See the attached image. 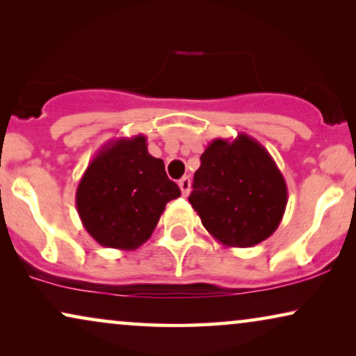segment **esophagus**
Returning <instances> with one entry per match:
<instances>
[{"mask_svg":"<svg viewBox=\"0 0 356 356\" xmlns=\"http://www.w3.org/2000/svg\"><path fill=\"white\" fill-rule=\"evenodd\" d=\"M178 184H179V189H181L183 196H188L189 191H191V179H189L188 177H184L179 179Z\"/></svg>","mask_w":356,"mask_h":356,"instance_id":"1","label":"esophagus"}]
</instances>
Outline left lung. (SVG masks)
<instances>
[{
  "label": "left lung",
  "mask_w": 356,
  "mask_h": 356,
  "mask_svg": "<svg viewBox=\"0 0 356 356\" xmlns=\"http://www.w3.org/2000/svg\"><path fill=\"white\" fill-rule=\"evenodd\" d=\"M286 183L264 145L240 133L213 139L194 173L189 202L206 230L227 248H251L269 238L285 213Z\"/></svg>",
  "instance_id": "left-lung-1"
}]
</instances>
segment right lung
<instances>
[{"label": "right lung", "mask_w": 356, "mask_h": 356, "mask_svg": "<svg viewBox=\"0 0 356 356\" xmlns=\"http://www.w3.org/2000/svg\"><path fill=\"white\" fill-rule=\"evenodd\" d=\"M145 136L110 140L92 159L76 191L87 233L102 246L133 251L152 235L167 202L179 197L162 159L149 154Z\"/></svg>", "instance_id": "obj_1"}]
</instances>
